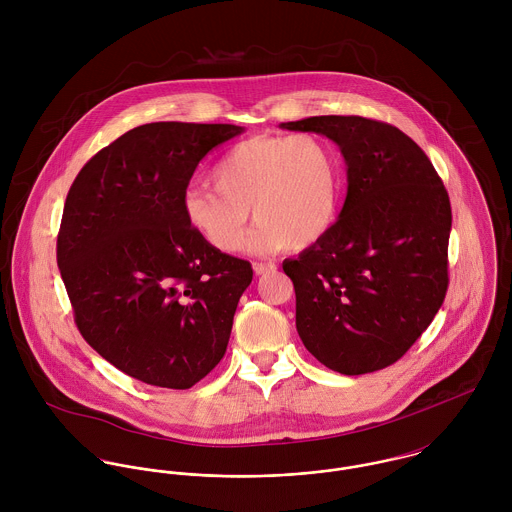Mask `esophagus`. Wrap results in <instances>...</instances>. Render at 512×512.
<instances>
[{
	"instance_id": "obj_1",
	"label": "esophagus",
	"mask_w": 512,
	"mask_h": 512,
	"mask_svg": "<svg viewBox=\"0 0 512 512\" xmlns=\"http://www.w3.org/2000/svg\"><path fill=\"white\" fill-rule=\"evenodd\" d=\"M274 270H276L274 262H254V274L256 276H264V274H270Z\"/></svg>"
}]
</instances>
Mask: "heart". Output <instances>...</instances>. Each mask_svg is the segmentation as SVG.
Masks as SVG:
<instances>
[{
	"mask_svg": "<svg viewBox=\"0 0 512 512\" xmlns=\"http://www.w3.org/2000/svg\"><path fill=\"white\" fill-rule=\"evenodd\" d=\"M211 181L215 190L187 189L183 213L224 254L244 246L250 209L258 222L250 240L256 252L311 248L329 234L341 211L339 153L313 134L244 140L215 163Z\"/></svg>",
	"mask_w": 512,
	"mask_h": 512,
	"instance_id": "heart-1",
	"label": "heart"
}]
</instances>
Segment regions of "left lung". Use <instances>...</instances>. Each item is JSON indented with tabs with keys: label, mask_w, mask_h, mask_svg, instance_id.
<instances>
[{
	"label": "left lung",
	"mask_w": 512,
	"mask_h": 512,
	"mask_svg": "<svg viewBox=\"0 0 512 512\" xmlns=\"http://www.w3.org/2000/svg\"><path fill=\"white\" fill-rule=\"evenodd\" d=\"M282 128L333 140L349 183L329 234L282 264L297 333L335 372L390 366L428 329L447 292V191L422 147L390 124L313 116Z\"/></svg>",
	"instance_id": "left-lung-1"
}]
</instances>
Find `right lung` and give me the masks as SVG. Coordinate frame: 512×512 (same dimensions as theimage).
Masks as SVG:
<instances>
[{"instance_id":"add662e5","label":"right lung","mask_w":512,"mask_h":512,"mask_svg":"<svg viewBox=\"0 0 512 512\" xmlns=\"http://www.w3.org/2000/svg\"><path fill=\"white\" fill-rule=\"evenodd\" d=\"M244 128L153 122L100 149L76 175L57 264L84 341L151 386L185 390L226 353L246 260L215 250L183 213L199 161Z\"/></svg>"}]
</instances>
